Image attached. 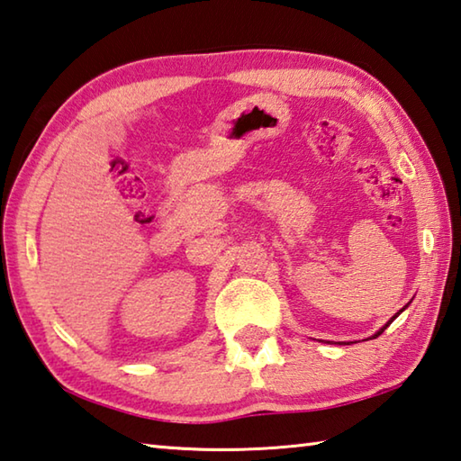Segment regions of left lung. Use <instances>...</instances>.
<instances>
[{
	"mask_svg": "<svg viewBox=\"0 0 461 461\" xmlns=\"http://www.w3.org/2000/svg\"><path fill=\"white\" fill-rule=\"evenodd\" d=\"M399 312H401V311H399ZM399 312H397V314H399ZM397 314H395V316H397ZM395 316H393V318H391V321H389V322H387V324H384V326H383V329H381V330H379V332H376V334H375V337H379V334H381V332H383V330H384V329H387V326H389V324H391V322H393V321H395Z\"/></svg>",
	"mask_w": 461,
	"mask_h": 461,
	"instance_id": "left-lung-1",
	"label": "left lung"
}]
</instances>
